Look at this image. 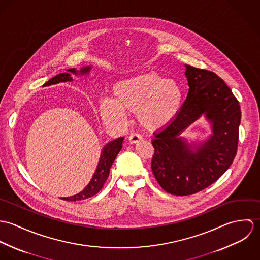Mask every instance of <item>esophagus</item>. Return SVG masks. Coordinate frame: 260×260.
Segmentation results:
<instances>
[{"instance_id": "1", "label": "esophagus", "mask_w": 260, "mask_h": 260, "mask_svg": "<svg viewBox=\"0 0 260 260\" xmlns=\"http://www.w3.org/2000/svg\"><path fill=\"white\" fill-rule=\"evenodd\" d=\"M142 140V137L141 135L137 134V133H132L130 136H129V142L131 144H135V143H138Z\"/></svg>"}]
</instances>
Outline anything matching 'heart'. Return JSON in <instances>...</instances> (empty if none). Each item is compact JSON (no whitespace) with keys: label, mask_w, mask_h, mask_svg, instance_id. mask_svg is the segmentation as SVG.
I'll list each match as a JSON object with an SVG mask.
<instances>
[{"label":"heart","mask_w":260,"mask_h":260,"mask_svg":"<svg viewBox=\"0 0 260 260\" xmlns=\"http://www.w3.org/2000/svg\"><path fill=\"white\" fill-rule=\"evenodd\" d=\"M183 90L178 82L157 73L135 75L115 83L111 100L99 103V115L112 127H120L126 121V113H136L142 127L158 131L170 123L181 111Z\"/></svg>","instance_id":"heart-1"}]
</instances>
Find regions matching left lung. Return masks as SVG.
Segmentation results:
<instances>
[{
	"mask_svg": "<svg viewBox=\"0 0 260 260\" xmlns=\"http://www.w3.org/2000/svg\"><path fill=\"white\" fill-rule=\"evenodd\" d=\"M185 68L189 91L181 111L152 140L153 174L166 192L177 196L199 192L222 176L236 155L241 120L239 103L221 78L190 65ZM202 115L213 133L189 144L182 134Z\"/></svg>",
	"mask_w": 260,
	"mask_h": 260,
	"instance_id": "8db88e82",
	"label": "left lung"
}]
</instances>
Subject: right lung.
I'll list each match as a JSON object with an SVG mask.
<instances>
[{
  "label": "right lung",
  "mask_w": 260,
  "mask_h": 260,
  "mask_svg": "<svg viewBox=\"0 0 260 260\" xmlns=\"http://www.w3.org/2000/svg\"><path fill=\"white\" fill-rule=\"evenodd\" d=\"M91 69H92L91 65L84 66L80 70H76L75 68L68 69L67 73H60V74L51 78L48 82H46L43 85V87H48V86L56 85L59 83L72 82L73 81L72 76H75V77L87 76L90 73ZM123 140H124V137H120V138H117L115 140H112L110 142H108L101 151V155H100V159H99L96 171L94 172V175H93L92 179L90 180V182L88 183V185L86 186L78 194H75L73 196H69V197H63L62 199L67 200V201H78V200H84V199H87V198H90V197L96 195L102 189V187L104 186V183L106 182V180L109 176L112 164H113L116 156L122 149Z\"/></svg>",
  "instance_id": "obj_1"
}]
</instances>
